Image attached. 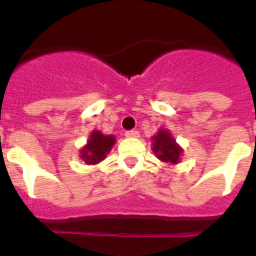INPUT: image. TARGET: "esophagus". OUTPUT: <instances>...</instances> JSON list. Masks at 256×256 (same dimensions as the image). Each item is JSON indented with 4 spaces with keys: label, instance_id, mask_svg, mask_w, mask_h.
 I'll return each mask as SVG.
<instances>
[{
    "label": "esophagus",
    "instance_id": "obj_1",
    "mask_svg": "<svg viewBox=\"0 0 256 256\" xmlns=\"http://www.w3.org/2000/svg\"><path fill=\"white\" fill-rule=\"evenodd\" d=\"M124 136H128V138H138V136H140V132H136V130H130V132H126Z\"/></svg>",
    "mask_w": 256,
    "mask_h": 256
}]
</instances>
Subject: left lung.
<instances>
[{
	"label": "left lung",
	"instance_id": "1",
	"mask_svg": "<svg viewBox=\"0 0 256 256\" xmlns=\"http://www.w3.org/2000/svg\"><path fill=\"white\" fill-rule=\"evenodd\" d=\"M152 150L158 160L168 164H179L182 158L183 148L176 144V140L168 130L160 128L156 136H152Z\"/></svg>",
	"mask_w": 256,
	"mask_h": 256
}]
</instances>
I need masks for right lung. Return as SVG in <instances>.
<instances>
[{"instance_id": "obj_1", "label": "right lung", "mask_w": 256, "mask_h": 256, "mask_svg": "<svg viewBox=\"0 0 256 256\" xmlns=\"http://www.w3.org/2000/svg\"><path fill=\"white\" fill-rule=\"evenodd\" d=\"M116 144V136H104L100 130H92L88 144L80 150L81 158L86 164H96L106 158L112 146Z\"/></svg>"}]
</instances>
